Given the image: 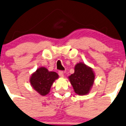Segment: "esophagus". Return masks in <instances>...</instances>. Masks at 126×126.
<instances>
[{
    "label": "esophagus",
    "instance_id": "1",
    "mask_svg": "<svg viewBox=\"0 0 126 126\" xmlns=\"http://www.w3.org/2000/svg\"><path fill=\"white\" fill-rule=\"evenodd\" d=\"M58 75H59L60 77H63V76H64V74H63V72L62 71H58Z\"/></svg>",
    "mask_w": 126,
    "mask_h": 126
}]
</instances>
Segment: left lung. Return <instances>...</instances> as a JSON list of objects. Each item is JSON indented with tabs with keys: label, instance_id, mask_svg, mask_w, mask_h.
I'll return each instance as SVG.
<instances>
[{
	"label": "left lung",
	"instance_id": "1",
	"mask_svg": "<svg viewBox=\"0 0 126 126\" xmlns=\"http://www.w3.org/2000/svg\"><path fill=\"white\" fill-rule=\"evenodd\" d=\"M94 78L95 74L92 68L82 62L75 66L74 73L68 77L75 93L78 95L89 93L93 85Z\"/></svg>",
	"mask_w": 126,
	"mask_h": 126
}]
</instances>
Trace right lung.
Wrapping results in <instances>:
<instances>
[{
	"instance_id": "right-lung-1",
	"label": "right lung",
	"mask_w": 126,
	"mask_h": 126,
	"mask_svg": "<svg viewBox=\"0 0 126 126\" xmlns=\"http://www.w3.org/2000/svg\"><path fill=\"white\" fill-rule=\"evenodd\" d=\"M57 72L49 71L45 67H41L32 74L30 82L33 88L41 96H46L50 92V88L58 78Z\"/></svg>"
}]
</instances>
